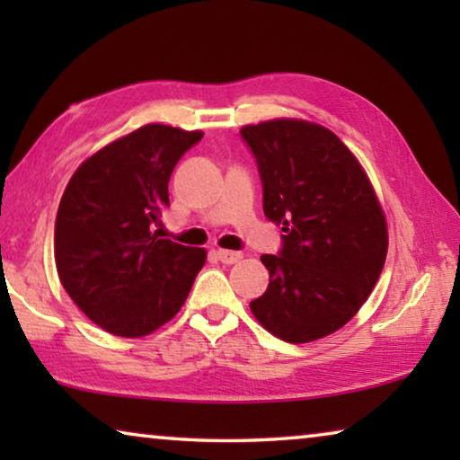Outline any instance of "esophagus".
<instances>
[{
	"instance_id": "34e87169",
	"label": "esophagus",
	"mask_w": 460,
	"mask_h": 460,
	"mask_svg": "<svg viewBox=\"0 0 460 460\" xmlns=\"http://www.w3.org/2000/svg\"><path fill=\"white\" fill-rule=\"evenodd\" d=\"M217 258H219L221 263H227V266H233V263H237L243 260V253L239 252H229V249H219V252L215 253Z\"/></svg>"
}]
</instances>
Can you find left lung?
Masks as SVG:
<instances>
[{"label":"left lung","instance_id":"obj_1","mask_svg":"<svg viewBox=\"0 0 460 460\" xmlns=\"http://www.w3.org/2000/svg\"><path fill=\"white\" fill-rule=\"evenodd\" d=\"M258 160L263 213L282 225L279 255H261L268 290L252 308L286 342H313L359 313L387 255V221L355 154L324 126L278 118L243 126Z\"/></svg>","mask_w":460,"mask_h":460}]
</instances>
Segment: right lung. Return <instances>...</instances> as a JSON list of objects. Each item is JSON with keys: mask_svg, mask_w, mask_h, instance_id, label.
<instances>
[{"mask_svg": "<svg viewBox=\"0 0 460 460\" xmlns=\"http://www.w3.org/2000/svg\"><path fill=\"white\" fill-rule=\"evenodd\" d=\"M200 137V129L147 123L91 154L62 194L54 225L60 284L115 337H146L174 318L205 266L207 249L152 231L176 162Z\"/></svg>", "mask_w": 460, "mask_h": 460, "instance_id": "add662e5", "label": "right lung"}]
</instances>
